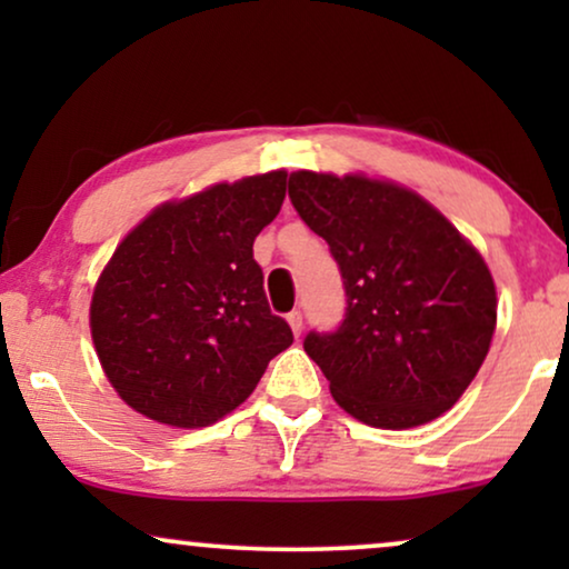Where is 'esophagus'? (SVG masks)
I'll return each instance as SVG.
<instances>
[{
	"label": "esophagus",
	"instance_id": "esophagus-1",
	"mask_svg": "<svg viewBox=\"0 0 569 569\" xmlns=\"http://www.w3.org/2000/svg\"><path fill=\"white\" fill-rule=\"evenodd\" d=\"M287 323H290L295 337H300V331H302V313H300V310H292V313H287Z\"/></svg>",
	"mask_w": 569,
	"mask_h": 569
}]
</instances>
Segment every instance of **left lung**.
<instances>
[{"label":"left lung","instance_id":"left-lung-1","mask_svg":"<svg viewBox=\"0 0 569 569\" xmlns=\"http://www.w3.org/2000/svg\"><path fill=\"white\" fill-rule=\"evenodd\" d=\"M287 189L345 279V321L302 341L331 396L370 427L432 422L489 352L497 292L485 259L438 209L396 183L298 170Z\"/></svg>","mask_w":569,"mask_h":569}]
</instances>
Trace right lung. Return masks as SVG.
I'll list each match as a JSON object with an SVG mask.
<instances>
[{"label":"right lung","mask_w":569,"mask_h":569,"mask_svg":"<svg viewBox=\"0 0 569 569\" xmlns=\"http://www.w3.org/2000/svg\"><path fill=\"white\" fill-rule=\"evenodd\" d=\"M284 189V170L217 183L158 207L116 248L92 292L90 331L116 393L139 415L212 425L292 345L253 259Z\"/></svg>","instance_id":"right-lung-1"}]
</instances>
